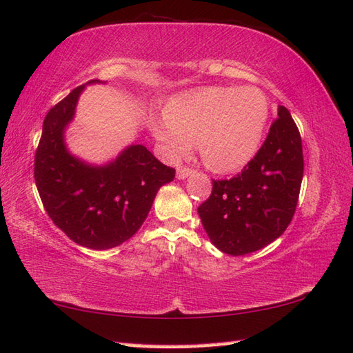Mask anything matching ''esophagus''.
Here are the masks:
<instances>
[{
  "label": "esophagus",
  "instance_id": "1",
  "mask_svg": "<svg viewBox=\"0 0 353 353\" xmlns=\"http://www.w3.org/2000/svg\"><path fill=\"white\" fill-rule=\"evenodd\" d=\"M192 173H194V170L191 167H179L177 168V179H186Z\"/></svg>",
  "mask_w": 353,
  "mask_h": 353
}]
</instances>
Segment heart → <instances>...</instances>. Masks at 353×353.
<instances>
[{
    "label": "heart",
    "mask_w": 353,
    "mask_h": 353,
    "mask_svg": "<svg viewBox=\"0 0 353 353\" xmlns=\"http://www.w3.org/2000/svg\"><path fill=\"white\" fill-rule=\"evenodd\" d=\"M167 123L153 132L171 158H185L199 147L204 165L216 173L243 168L257 153L269 120V102L256 87H204L174 97Z\"/></svg>",
    "instance_id": "b5f03b06"
}]
</instances>
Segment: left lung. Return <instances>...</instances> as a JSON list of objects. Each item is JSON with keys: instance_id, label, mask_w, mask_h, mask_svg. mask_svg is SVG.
I'll return each mask as SVG.
<instances>
[{"instance_id": "8db88e82", "label": "left lung", "mask_w": 353, "mask_h": 353, "mask_svg": "<svg viewBox=\"0 0 353 353\" xmlns=\"http://www.w3.org/2000/svg\"><path fill=\"white\" fill-rule=\"evenodd\" d=\"M302 174L301 134L289 110L280 106L256 157L237 176L212 180V194L199 206L212 243L230 256H245L274 242L296 210Z\"/></svg>"}]
</instances>
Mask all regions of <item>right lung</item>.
I'll return each instance as SVG.
<instances>
[{
  "mask_svg": "<svg viewBox=\"0 0 353 353\" xmlns=\"http://www.w3.org/2000/svg\"><path fill=\"white\" fill-rule=\"evenodd\" d=\"M84 87L73 88L46 114L34 180L52 223L81 247L102 251L119 247L138 232L159 188L174 179L176 170L141 144L129 145L103 167L72 157L63 135Z\"/></svg>",
  "mask_w": 353,
  "mask_h": 353,
  "instance_id": "1",
  "label": "right lung"
}]
</instances>
